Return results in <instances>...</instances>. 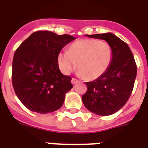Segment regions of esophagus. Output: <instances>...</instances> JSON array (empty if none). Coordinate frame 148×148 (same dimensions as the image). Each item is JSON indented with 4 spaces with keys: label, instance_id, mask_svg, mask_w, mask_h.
I'll list each match as a JSON object with an SVG mask.
<instances>
[{
    "label": "esophagus",
    "instance_id": "obj_1",
    "mask_svg": "<svg viewBox=\"0 0 148 148\" xmlns=\"http://www.w3.org/2000/svg\"><path fill=\"white\" fill-rule=\"evenodd\" d=\"M78 82H79V81H78V80H77V79H75V78H72L71 79V84H75L78 83Z\"/></svg>",
    "mask_w": 148,
    "mask_h": 148
}]
</instances>
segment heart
Segmentation results:
<instances>
[{"instance_id":"heart-1","label":"heart","mask_w":148,"mask_h":148,"mask_svg":"<svg viewBox=\"0 0 148 148\" xmlns=\"http://www.w3.org/2000/svg\"><path fill=\"white\" fill-rule=\"evenodd\" d=\"M113 58L112 47L97 39H84L73 43L68 51L58 53V64L64 74L77 67V74L88 80L98 78L107 71Z\"/></svg>"}]
</instances>
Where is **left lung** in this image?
Returning <instances> with one entry per match:
<instances>
[{
	"mask_svg": "<svg viewBox=\"0 0 148 148\" xmlns=\"http://www.w3.org/2000/svg\"><path fill=\"white\" fill-rule=\"evenodd\" d=\"M85 36L105 40L112 47L113 58L104 74L85 83L88 90L82 95V101L95 114L111 115L121 109L131 96L137 75L135 60L128 45L114 34Z\"/></svg>",
	"mask_w": 148,
	"mask_h": 148,
	"instance_id": "1",
	"label": "left lung"
}]
</instances>
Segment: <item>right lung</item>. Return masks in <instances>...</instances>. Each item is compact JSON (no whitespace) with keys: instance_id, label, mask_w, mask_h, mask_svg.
Listing matches in <instances>:
<instances>
[{"instance_id":"right-lung-1","label":"right lung","mask_w":148,"mask_h":148,"mask_svg":"<svg viewBox=\"0 0 148 148\" xmlns=\"http://www.w3.org/2000/svg\"><path fill=\"white\" fill-rule=\"evenodd\" d=\"M76 38L51 31H37L17 51L12 63L15 94L27 108L47 114L58 110L73 85L71 77L60 71L58 56L63 47Z\"/></svg>"}]
</instances>
